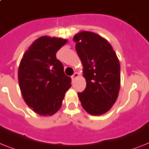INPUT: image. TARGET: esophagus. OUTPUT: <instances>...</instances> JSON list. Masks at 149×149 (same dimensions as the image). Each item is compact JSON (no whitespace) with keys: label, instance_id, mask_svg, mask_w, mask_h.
<instances>
[{"label":"esophagus","instance_id":"esophagus-1","mask_svg":"<svg viewBox=\"0 0 149 149\" xmlns=\"http://www.w3.org/2000/svg\"><path fill=\"white\" fill-rule=\"evenodd\" d=\"M78 77H79V74H78V73H77V72H75L74 74H73V75H72V81L76 80V79H77L78 78Z\"/></svg>","mask_w":149,"mask_h":149}]
</instances>
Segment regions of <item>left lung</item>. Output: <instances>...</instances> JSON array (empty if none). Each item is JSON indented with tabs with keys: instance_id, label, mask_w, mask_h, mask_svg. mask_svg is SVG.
<instances>
[{
	"instance_id": "8db88e82",
	"label": "left lung",
	"mask_w": 149,
	"mask_h": 149,
	"mask_svg": "<svg viewBox=\"0 0 149 149\" xmlns=\"http://www.w3.org/2000/svg\"><path fill=\"white\" fill-rule=\"evenodd\" d=\"M73 40L83 66L86 87L78 93L82 106L88 113L100 116L116 102L120 89V64L108 41L95 33L81 31Z\"/></svg>"
}]
</instances>
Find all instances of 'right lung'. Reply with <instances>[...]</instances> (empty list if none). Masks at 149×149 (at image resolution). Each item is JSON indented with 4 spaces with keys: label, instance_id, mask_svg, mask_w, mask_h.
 Instances as JSON below:
<instances>
[{
    "label": "right lung",
    "instance_id": "1",
    "mask_svg": "<svg viewBox=\"0 0 149 149\" xmlns=\"http://www.w3.org/2000/svg\"><path fill=\"white\" fill-rule=\"evenodd\" d=\"M62 38L41 37L24 53L18 68V81L26 105L37 114L47 116L57 112L71 78L56 54L66 44Z\"/></svg>",
    "mask_w": 149,
    "mask_h": 149
}]
</instances>
